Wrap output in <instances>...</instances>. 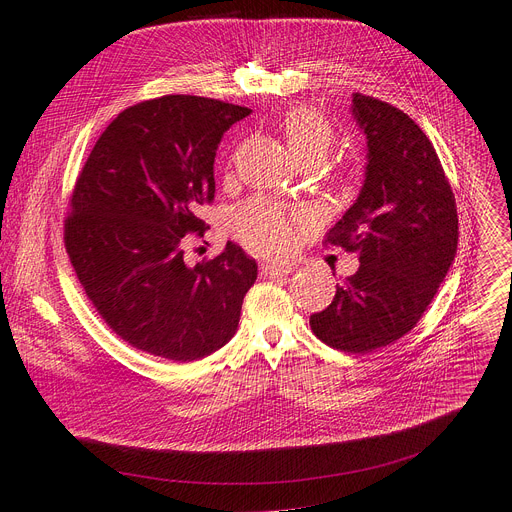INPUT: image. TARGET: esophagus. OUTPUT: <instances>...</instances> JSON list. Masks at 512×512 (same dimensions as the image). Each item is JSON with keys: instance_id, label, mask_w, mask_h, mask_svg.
<instances>
[{"instance_id": "34e87169", "label": "esophagus", "mask_w": 512, "mask_h": 512, "mask_svg": "<svg viewBox=\"0 0 512 512\" xmlns=\"http://www.w3.org/2000/svg\"><path fill=\"white\" fill-rule=\"evenodd\" d=\"M294 272L292 263H278V261H270V263H261V274L270 276V278H282Z\"/></svg>"}]
</instances>
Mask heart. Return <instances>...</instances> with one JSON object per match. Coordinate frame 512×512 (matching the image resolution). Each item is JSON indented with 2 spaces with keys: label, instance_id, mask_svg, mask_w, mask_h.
Segmentation results:
<instances>
[{
  "label": "heart",
  "instance_id": "obj_1",
  "mask_svg": "<svg viewBox=\"0 0 512 512\" xmlns=\"http://www.w3.org/2000/svg\"><path fill=\"white\" fill-rule=\"evenodd\" d=\"M288 149L299 164H319L334 145V128L313 107H294L282 120ZM301 215L282 205L255 197L236 207L230 215L232 234L255 253H284L297 234Z\"/></svg>",
  "mask_w": 512,
  "mask_h": 512
}]
</instances>
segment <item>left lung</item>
<instances>
[{
	"label": "left lung",
	"mask_w": 512,
	"mask_h": 512,
	"mask_svg": "<svg viewBox=\"0 0 512 512\" xmlns=\"http://www.w3.org/2000/svg\"><path fill=\"white\" fill-rule=\"evenodd\" d=\"M367 137L363 188L328 245L359 255V270L313 313V334L344 353L365 355L411 332L446 278L459 245L454 193L425 132L398 107L353 95Z\"/></svg>",
	"instance_id": "1"
}]
</instances>
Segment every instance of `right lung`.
Segmentation results:
<instances>
[{
    "label": "right lung",
    "mask_w": 512,
    "mask_h": 512,
    "mask_svg": "<svg viewBox=\"0 0 512 512\" xmlns=\"http://www.w3.org/2000/svg\"><path fill=\"white\" fill-rule=\"evenodd\" d=\"M249 114L195 95L137 103L103 130L78 174L66 253L101 319L143 353L188 363L236 334L255 259L228 242L188 265L182 247L205 232L197 209L213 201L224 132Z\"/></svg>",
    "instance_id": "1"
}]
</instances>
